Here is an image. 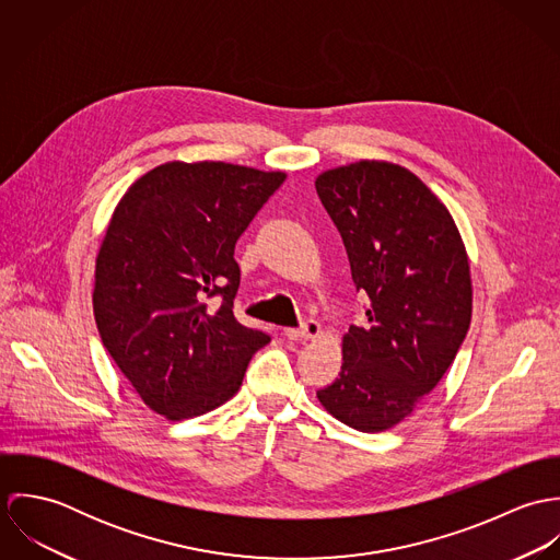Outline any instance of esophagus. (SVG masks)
<instances>
[{"instance_id": "esophagus-1", "label": "esophagus", "mask_w": 560, "mask_h": 560, "mask_svg": "<svg viewBox=\"0 0 560 560\" xmlns=\"http://www.w3.org/2000/svg\"><path fill=\"white\" fill-rule=\"evenodd\" d=\"M284 334L289 340H313L319 338L320 325L315 319H306L300 327H289Z\"/></svg>"}]
</instances>
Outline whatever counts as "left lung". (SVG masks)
Here are the masks:
<instances>
[{
	"mask_svg": "<svg viewBox=\"0 0 560 560\" xmlns=\"http://www.w3.org/2000/svg\"><path fill=\"white\" fill-rule=\"evenodd\" d=\"M315 185L369 295V323L349 327L340 373L317 397L347 427L386 431L438 386L468 334V254L448 209L400 165L358 161Z\"/></svg>",
	"mask_w": 560,
	"mask_h": 560,
	"instance_id": "8db88e82",
	"label": "left lung"
}]
</instances>
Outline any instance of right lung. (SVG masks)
<instances>
[{
    "label": "right lung",
    "mask_w": 560,
    "mask_h": 560,
    "mask_svg": "<svg viewBox=\"0 0 560 560\" xmlns=\"http://www.w3.org/2000/svg\"><path fill=\"white\" fill-rule=\"evenodd\" d=\"M284 178L172 161L138 178L112 215L96 256L94 319L125 377L170 420L231 399L271 340L233 313L235 243Z\"/></svg>",
    "instance_id": "right-lung-1"
}]
</instances>
